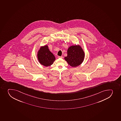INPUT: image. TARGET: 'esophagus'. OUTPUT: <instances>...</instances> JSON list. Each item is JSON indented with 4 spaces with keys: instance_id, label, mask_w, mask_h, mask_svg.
Returning a JSON list of instances; mask_svg holds the SVG:
<instances>
[{
    "instance_id": "esophagus-1",
    "label": "esophagus",
    "mask_w": 121,
    "mask_h": 121,
    "mask_svg": "<svg viewBox=\"0 0 121 121\" xmlns=\"http://www.w3.org/2000/svg\"><path fill=\"white\" fill-rule=\"evenodd\" d=\"M58 58H63V56H58Z\"/></svg>"
}]
</instances>
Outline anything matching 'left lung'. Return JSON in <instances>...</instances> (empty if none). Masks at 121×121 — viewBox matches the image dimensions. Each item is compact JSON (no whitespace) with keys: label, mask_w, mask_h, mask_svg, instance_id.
<instances>
[{"label":"left lung","mask_w":121,"mask_h":121,"mask_svg":"<svg viewBox=\"0 0 121 121\" xmlns=\"http://www.w3.org/2000/svg\"><path fill=\"white\" fill-rule=\"evenodd\" d=\"M67 52V56L64 57V59L72 67L79 66L84 61L85 53L79 44L70 47Z\"/></svg>","instance_id":"8db88e82"}]
</instances>
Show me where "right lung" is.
I'll return each instance as SVG.
<instances>
[{
	"label": "right lung",
	"mask_w": 121,
	"mask_h": 121,
	"mask_svg": "<svg viewBox=\"0 0 121 121\" xmlns=\"http://www.w3.org/2000/svg\"><path fill=\"white\" fill-rule=\"evenodd\" d=\"M37 59L40 64L47 67L54 63L56 57L49 50L47 45L41 46L37 53Z\"/></svg>",
	"instance_id": "add662e5"
}]
</instances>
